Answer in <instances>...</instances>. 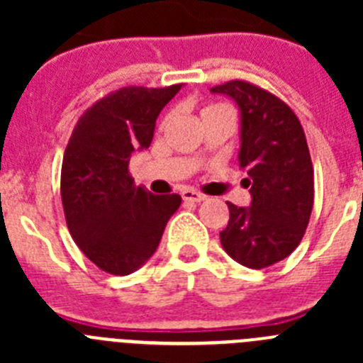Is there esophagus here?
Segmentation results:
<instances>
[{
  "label": "esophagus",
  "mask_w": 363,
  "mask_h": 363,
  "mask_svg": "<svg viewBox=\"0 0 363 363\" xmlns=\"http://www.w3.org/2000/svg\"><path fill=\"white\" fill-rule=\"evenodd\" d=\"M182 198H184L185 201H203L207 196H205L203 192L192 191V189H185V191L182 192Z\"/></svg>",
  "instance_id": "34e87169"
}]
</instances>
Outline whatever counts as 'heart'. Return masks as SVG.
<instances>
[{
    "mask_svg": "<svg viewBox=\"0 0 363 363\" xmlns=\"http://www.w3.org/2000/svg\"><path fill=\"white\" fill-rule=\"evenodd\" d=\"M218 108H227V107H225V105H209V107H205L203 111H201V114H205V112L218 111Z\"/></svg>",
    "mask_w": 363,
    "mask_h": 363,
    "instance_id": "obj_1",
    "label": "heart"
}]
</instances>
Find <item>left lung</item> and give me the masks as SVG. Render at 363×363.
<instances>
[{"label":"left lung","mask_w":363,"mask_h":363,"mask_svg":"<svg viewBox=\"0 0 363 363\" xmlns=\"http://www.w3.org/2000/svg\"><path fill=\"white\" fill-rule=\"evenodd\" d=\"M242 111L240 169L247 172L251 207L227 201L229 223L221 247L238 264L265 269L300 245L314 201V171L306 133L289 105L245 79L211 89Z\"/></svg>","instance_id":"obj_1"}]
</instances>
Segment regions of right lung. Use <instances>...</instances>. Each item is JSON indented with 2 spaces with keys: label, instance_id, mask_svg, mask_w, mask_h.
<instances>
[{
  "label": "right lung",
  "instance_id": "right-lung-1",
  "mask_svg": "<svg viewBox=\"0 0 363 363\" xmlns=\"http://www.w3.org/2000/svg\"><path fill=\"white\" fill-rule=\"evenodd\" d=\"M121 86L79 116L62 165L67 227L83 255L108 274L125 277L158 249L179 194L154 196L136 187L130 154L152 142L156 118L182 89Z\"/></svg>",
  "mask_w": 363,
  "mask_h": 363
}]
</instances>
